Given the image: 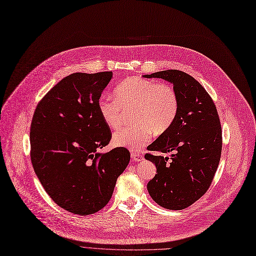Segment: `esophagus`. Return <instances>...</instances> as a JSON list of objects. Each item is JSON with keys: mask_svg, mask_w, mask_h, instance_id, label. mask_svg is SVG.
<instances>
[{"mask_svg": "<svg viewBox=\"0 0 256 256\" xmlns=\"http://www.w3.org/2000/svg\"><path fill=\"white\" fill-rule=\"evenodd\" d=\"M142 154H140V152H132V154H131V158H132V161H134V162H140V161H142L144 158H142Z\"/></svg>", "mask_w": 256, "mask_h": 256, "instance_id": "1", "label": "esophagus"}]
</instances>
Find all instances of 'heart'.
Segmentation results:
<instances>
[{
	"label": "heart",
	"mask_w": 256,
	"mask_h": 256,
	"mask_svg": "<svg viewBox=\"0 0 256 256\" xmlns=\"http://www.w3.org/2000/svg\"><path fill=\"white\" fill-rule=\"evenodd\" d=\"M116 98L100 97L97 108L104 122L110 129L123 124L124 110L133 108L132 120L137 123L114 134L118 146L140 150L150 142L152 132L159 135L174 123L180 110V100L175 89L144 78H129L114 90Z\"/></svg>",
	"instance_id": "heart-1"
}]
</instances>
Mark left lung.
<instances>
[{"mask_svg":"<svg viewBox=\"0 0 256 256\" xmlns=\"http://www.w3.org/2000/svg\"><path fill=\"white\" fill-rule=\"evenodd\" d=\"M144 76L164 78L178 95L174 123L148 146L150 152H173L172 156L148 152L144 158L156 167L148 184L152 200L166 209L182 210L208 190L218 170L222 148L218 112L208 92L186 72L168 70Z\"/></svg>","mask_w":256,"mask_h":256,"instance_id":"left-lung-1","label":"left lung"}]
</instances>
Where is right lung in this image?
Wrapping results in <instances>:
<instances>
[{
  "label": "right lung",
  "instance_id": "right-lung-1",
  "mask_svg": "<svg viewBox=\"0 0 256 256\" xmlns=\"http://www.w3.org/2000/svg\"><path fill=\"white\" fill-rule=\"evenodd\" d=\"M112 76V72L72 74L42 98L32 116L34 170L50 198L74 214L102 209L130 161L125 148L97 152L112 140L97 108Z\"/></svg>",
  "mask_w": 256,
  "mask_h": 256
}]
</instances>
